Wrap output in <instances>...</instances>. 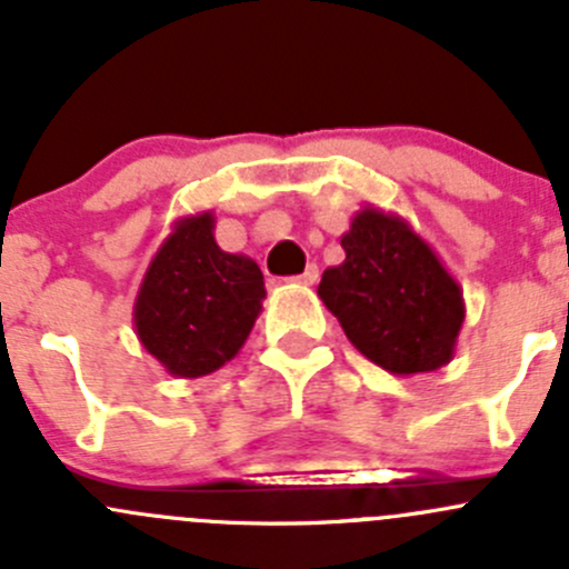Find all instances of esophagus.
Here are the masks:
<instances>
[{
	"mask_svg": "<svg viewBox=\"0 0 569 569\" xmlns=\"http://www.w3.org/2000/svg\"><path fill=\"white\" fill-rule=\"evenodd\" d=\"M297 280H300V283H306V286L317 283V280H319V267H317V263H311V267H308L306 272H302Z\"/></svg>",
	"mask_w": 569,
	"mask_h": 569,
	"instance_id": "obj_1",
	"label": "esophagus"
}]
</instances>
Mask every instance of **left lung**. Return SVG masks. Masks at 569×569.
I'll list each match as a JSON object with an SVG mask.
<instances>
[{"label":"left lung","instance_id":"obj_1","mask_svg":"<svg viewBox=\"0 0 569 569\" xmlns=\"http://www.w3.org/2000/svg\"><path fill=\"white\" fill-rule=\"evenodd\" d=\"M343 263L319 297L360 355L391 375H423L455 358L465 321L460 283L401 217L358 211L341 237Z\"/></svg>","mask_w":569,"mask_h":569}]
</instances>
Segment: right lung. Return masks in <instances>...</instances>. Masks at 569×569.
I'll return each instance as SVG.
<instances>
[{"label":"right lung","mask_w":569,"mask_h":569,"mask_svg":"<svg viewBox=\"0 0 569 569\" xmlns=\"http://www.w3.org/2000/svg\"><path fill=\"white\" fill-rule=\"evenodd\" d=\"M263 297L258 263L214 242V214L183 217L137 291V336L173 377H206L242 349Z\"/></svg>","instance_id":"1"}]
</instances>
